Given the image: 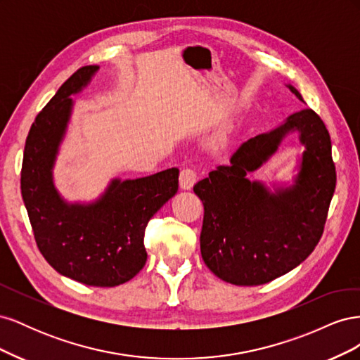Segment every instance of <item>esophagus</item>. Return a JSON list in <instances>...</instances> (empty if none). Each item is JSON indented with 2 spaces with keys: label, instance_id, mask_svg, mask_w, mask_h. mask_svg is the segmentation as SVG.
I'll use <instances>...</instances> for the list:
<instances>
[{
  "label": "esophagus",
  "instance_id": "obj_1",
  "mask_svg": "<svg viewBox=\"0 0 360 360\" xmlns=\"http://www.w3.org/2000/svg\"><path fill=\"white\" fill-rule=\"evenodd\" d=\"M180 188L183 191H191L193 188V184L197 183L198 180V176L197 172H195V169L192 168H183L181 172H180Z\"/></svg>",
  "mask_w": 360,
  "mask_h": 360
}]
</instances>
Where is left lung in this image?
I'll return each mask as SVG.
<instances>
[{
	"label": "left lung",
	"instance_id": "obj_1",
	"mask_svg": "<svg viewBox=\"0 0 360 360\" xmlns=\"http://www.w3.org/2000/svg\"><path fill=\"white\" fill-rule=\"evenodd\" d=\"M287 86L303 102L291 84ZM292 131L305 147L293 183L270 190L249 181L248 172L262 166ZM335 184L330 136L309 108L248 139L228 165L193 186L204 204L200 246L205 266L222 281L248 287L288 274L320 242Z\"/></svg>",
	"mask_w": 360,
	"mask_h": 360
}]
</instances>
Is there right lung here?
I'll list each match as a JSON object with an SVG mask.
<instances>
[{
  "label": "right lung",
  "mask_w": 360,
  "mask_h": 360,
  "mask_svg": "<svg viewBox=\"0 0 360 360\" xmlns=\"http://www.w3.org/2000/svg\"><path fill=\"white\" fill-rule=\"evenodd\" d=\"M99 66H85L64 82L31 124L20 191L41 255L63 276L91 287H115L144 267V231L177 193L179 169L147 177L112 179L91 202H69L53 183V167L81 93Z\"/></svg>",
  "instance_id": "right-lung-1"
}]
</instances>
